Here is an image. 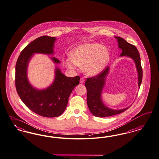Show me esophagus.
<instances>
[{
  "label": "esophagus",
  "mask_w": 159,
  "mask_h": 159,
  "mask_svg": "<svg viewBox=\"0 0 159 159\" xmlns=\"http://www.w3.org/2000/svg\"><path fill=\"white\" fill-rule=\"evenodd\" d=\"M84 81H85V80L84 79L83 77H81V78H80V83H84Z\"/></svg>",
  "instance_id": "esophagus-1"
}]
</instances>
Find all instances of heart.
Returning a JSON list of instances; mask_svg holds the SVG:
<instances>
[{
    "instance_id": "1",
    "label": "heart",
    "mask_w": 159,
    "mask_h": 159,
    "mask_svg": "<svg viewBox=\"0 0 159 159\" xmlns=\"http://www.w3.org/2000/svg\"><path fill=\"white\" fill-rule=\"evenodd\" d=\"M69 57L63 63L69 69L83 66L84 73L89 76H96L104 69L110 60L108 49L97 43L81 44L71 50Z\"/></svg>"
}]
</instances>
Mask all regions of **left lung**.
<instances>
[{
  "label": "left lung",
  "mask_w": 159,
  "mask_h": 159,
  "mask_svg": "<svg viewBox=\"0 0 159 159\" xmlns=\"http://www.w3.org/2000/svg\"><path fill=\"white\" fill-rule=\"evenodd\" d=\"M115 38L117 40L119 49L121 51L119 56L130 57L135 63L139 89L142 81L143 71L139 51L134 45L129 43L124 39L118 36H115ZM109 71L110 67L108 66L104 71L98 76L88 78L85 82V86L87 89L88 107L93 115L96 117H106L116 115L123 112L131 106V104L122 109H112L104 104L102 100V95Z\"/></svg>",
  "instance_id": "8db88e82"
}]
</instances>
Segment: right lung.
Returning <instances> with one entry per match:
<instances>
[{
  "label": "right lung",
  "mask_w": 159,
  "mask_h": 159,
  "mask_svg": "<svg viewBox=\"0 0 159 159\" xmlns=\"http://www.w3.org/2000/svg\"><path fill=\"white\" fill-rule=\"evenodd\" d=\"M56 38L43 36L32 41L19 55L15 67V85L22 102L30 110L39 115L55 117L65 110L69 98L74 88L79 84L80 77H67L61 73L57 65L60 61L49 57L55 64V78L48 87L37 89L29 82V63L35 53L54 55Z\"/></svg>",
  "instance_id": "add662e5"
}]
</instances>
